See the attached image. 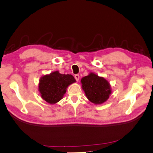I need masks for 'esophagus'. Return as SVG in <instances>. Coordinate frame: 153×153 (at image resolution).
I'll use <instances>...</instances> for the list:
<instances>
[{"label": "esophagus", "instance_id": "esophagus-1", "mask_svg": "<svg viewBox=\"0 0 153 153\" xmlns=\"http://www.w3.org/2000/svg\"><path fill=\"white\" fill-rule=\"evenodd\" d=\"M75 80L78 82V80H79V79H80V76H79V75H75Z\"/></svg>", "mask_w": 153, "mask_h": 153}]
</instances>
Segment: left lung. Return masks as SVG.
<instances>
[{
  "mask_svg": "<svg viewBox=\"0 0 153 153\" xmlns=\"http://www.w3.org/2000/svg\"><path fill=\"white\" fill-rule=\"evenodd\" d=\"M81 83L87 99L94 104L105 102L112 93L108 82L93 73L83 77Z\"/></svg>",
  "mask_w": 153,
  "mask_h": 153,
  "instance_id": "left-lung-1",
  "label": "left lung"
}]
</instances>
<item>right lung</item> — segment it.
Returning <instances> with one entry per match:
<instances>
[{"label": "right lung", "instance_id": "add662e5", "mask_svg": "<svg viewBox=\"0 0 153 153\" xmlns=\"http://www.w3.org/2000/svg\"><path fill=\"white\" fill-rule=\"evenodd\" d=\"M75 82L73 75H63L57 71L45 75L39 83L41 98L50 104L56 103L62 98L68 87Z\"/></svg>", "mask_w": 153, "mask_h": 153}]
</instances>
